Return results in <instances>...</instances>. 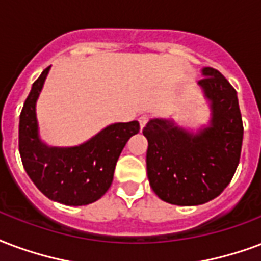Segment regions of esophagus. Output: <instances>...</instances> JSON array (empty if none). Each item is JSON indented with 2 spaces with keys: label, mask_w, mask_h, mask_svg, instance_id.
<instances>
[{
  "label": "esophagus",
  "mask_w": 261,
  "mask_h": 261,
  "mask_svg": "<svg viewBox=\"0 0 261 261\" xmlns=\"http://www.w3.org/2000/svg\"><path fill=\"white\" fill-rule=\"evenodd\" d=\"M149 119H150V116H149V115H141V116H140V119H138V120H140L141 128H144V127H145L146 123L149 121Z\"/></svg>",
  "instance_id": "obj_1"
}]
</instances>
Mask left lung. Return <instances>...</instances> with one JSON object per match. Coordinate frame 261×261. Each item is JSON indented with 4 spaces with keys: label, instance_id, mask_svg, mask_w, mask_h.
Masks as SVG:
<instances>
[{
    "label": "left lung",
    "instance_id": "8db88e82",
    "mask_svg": "<svg viewBox=\"0 0 261 261\" xmlns=\"http://www.w3.org/2000/svg\"><path fill=\"white\" fill-rule=\"evenodd\" d=\"M203 76L199 86L212 101V127L194 137L155 119L142 130L150 187L167 203L195 206L214 199L238 167L244 124L237 91L213 67H204Z\"/></svg>",
    "mask_w": 261,
    "mask_h": 261
}]
</instances>
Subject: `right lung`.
<instances>
[{"label":"right lung","mask_w":261,"mask_h":261,"mask_svg":"<svg viewBox=\"0 0 261 261\" xmlns=\"http://www.w3.org/2000/svg\"><path fill=\"white\" fill-rule=\"evenodd\" d=\"M49 66L33 83L19 120V152L34 185L49 199L83 206L109 190L116 163L130 137L140 131L138 121L116 123L74 148H48L38 140L36 101Z\"/></svg>","instance_id":"obj_1"}]
</instances>
